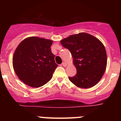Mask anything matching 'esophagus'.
Instances as JSON below:
<instances>
[{"instance_id": "obj_1", "label": "esophagus", "mask_w": 121, "mask_h": 121, "mask_svg": "<svg viewBox=\"0 0 121 121\" xmlns=\"http://www.w3.org/2000/svg\"><path fill=\"white\" fill-rule=\"evenodd\" d=\"M61 65H63V67H65L67 65V63H65V62H64V63H63L61 64Z\"/></svg>"}]
</instances>
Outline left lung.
<instances>
[{
  "instance_id": "8db88e82",
  "label": "left lung",
  "mask_w": 121,
  "mask_h": 121,
  "mask_svg": "<svg viewBox=\"0 0 121 121\" xmlns=\"http://www.w3.org/2000/svg\"><path fill=\"white\" fill-rule=\"evenodd\" d=\"M61 44L69 50L77 69L69 81L77 86L88 88L96 85L103 76L107 63L105 48L94 36L80 33L61 40Z\"/></svg>"
}]
</instances>
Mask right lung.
<instances>
[{
  "label": "right lung",
  "mask_w": 121,
  "mask_h": 121,
  "mask_svg": "<svg viewBox=\"0 0 121 121\" xmlns=\"http://www.w3.org/2000/svg\"><path fill=\"white\" fill-rule=\"evenodd\" d=\"M53 41L37 37L24 39L16 49L13 66L19 78L31 87H40L52 79L58 66L52 53Z\"/></svg>",
  "instance_id": "obj_1"
}]
</instances>
